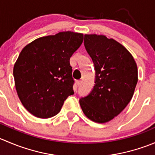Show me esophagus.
<instances>
[{
	"label": "esophagus",
	"mask_w": 155,
	"mask_h": 155,
	"mask_svg": "<svg viewBox=\"0 0 155 155\" xmlns=\"http://www.w3.org/2000/svg\"><path fill=\"white\" fill-rule=\"evenodd\" d=\"M76 85H77V86H79V85H81V81H79V80L76 81Z\"/></svg>",
	"instance_id": "obj_1"
}]
</instances>
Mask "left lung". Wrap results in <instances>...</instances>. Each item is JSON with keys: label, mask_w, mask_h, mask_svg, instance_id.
Segmentation results:
<instances>
[{"label": "left lung", "mask_w": 155, "mask_h": 155, "mask_svg": "<svg viewBox=\"0 0 155 155\" xmlns=\"http://www.w3.org/2000/svg\"><path fill=\"white\" fill-rule=\"evenodd\" d=\"M85 48L94 64L93 90L79 100L87 118L97 123L113 119L132 99L138 81L137 65L123 45L104 35L85 34Z\"/></svg>", "instance_id": "left-lung-1"}]
</instances>
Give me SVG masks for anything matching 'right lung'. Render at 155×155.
<instances>
[{
  "label": "right lung",
  "mask_w": 155,
  "mask_h": 155,
  "mask_svg": "<svg viewBox=\"0 0 155 155\" xmlns=\"http://www.w3.org/2000/svg\"><path fill=\"white\" fill-rule=\"evenodd\" d=\"M82 42V34L63 31L36 39L23 48L13 76L20 101L30 113L40 118L54 116L74 94L70 59Z\"/></svg>",
  "instance_id": "obj_1"
}]
</instances>
